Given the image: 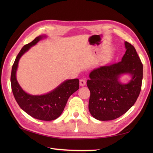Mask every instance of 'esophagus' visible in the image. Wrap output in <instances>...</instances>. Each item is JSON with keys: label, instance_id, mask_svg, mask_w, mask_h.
<instances>
[{"label": "esophagus", "instance_id": "1", "mask_svg": "<svg viewBox=\"0 0 153 153\" xmlns=\"http://www.w3.org/2000/svg\"><path fill=\"white\" fill-rule=\"evenodd\" d=\"M85 84H86V81L85 79H81L79 80V85H80V86H84V85H85Z\"/></svg>", "mask_w": 153, "mask_h": 153}]
</instances>
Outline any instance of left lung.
Here are the masks:
<instances>
[{
    "label": "left lung",
    "mask_w": 153,
    "mask_h": 153,
    "mask_svg": "<svg viewBox=\"0 0 153 153\" xmlns=\"http://www.w3.org/2000/svg\"><path fill=\"white\" fill-rule=\"evenodd\" d=\"M125 47L122 61L94 69L87 82L91 93L89 110L100 121L114 120L125 114L134 105L141 91L143 64L133 45L126 41ZM123 74L132 76L128 84L120 82Z\"/></svg>",
    "instance_id": "left-lung-1"
}]
</instances>
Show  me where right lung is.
Masks as SVG:
<instances>
[{
	"label": "right lung",
	"mask_w": 153,
	"mask_h": 153,
	"mask_svg": "<svg viewBox=\"0 0 153 153\" xmlns=\"http://www.w3.org/2000/svg\"><path fill=\"white\" fill-rule=\"evenodd\" d=\"M45 37L46 35H39L22 48L12 66L10 82L13 95L24 111L34 118L51 121L61 115L69 97L79 89V79H67L49 93L41 95H32L22 89L16 79V71L22 55Z\"/></svg>",
	"instance_id": "1"
}]
</instances>
